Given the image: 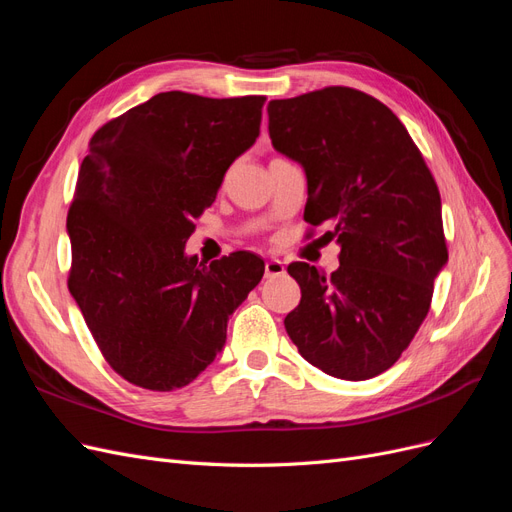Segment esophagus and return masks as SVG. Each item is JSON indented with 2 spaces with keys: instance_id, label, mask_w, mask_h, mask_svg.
Segmentation results:
<instances>
[{
  "instance_id": "obj_1",
  "label": "esophagus",
  "mask_w": 512,
  "mask_h": 512,
  "mask_svg": "<svg viewBox=\"0 0 512 512\" xmlns=\"http://www.w3.org/2000/svg\"><path fill=\"white\" fill-rule=\"evenodd\" d=\"M284 262L282 260H267L265 265V277H277V275H284Z\"/></svg>"
}]
</instances>
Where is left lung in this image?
<instances>
[{"instance_id": "left-lung-1", "label": "left lung", "mask_w": 512, "mask_h": 512, "mask_svg": "<svg viewBox=\"0 0 512 512\" xmlns=\"http://www.w3.org/2000/svg\"><path fill=\"white\" fill-rule=\"evenodd\" d=\"M273 147L307 177V224H327L339 269L288 273L301 303L284 324L301 356L342 380L389 369L414 339L448 260L438 185L404 123L359 89L271 100Z\"/></svg>"}]
</instances>
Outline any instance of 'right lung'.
<instances>
[{"instance_id":"1","label":"right lung","mask_w":512,"mask_h":512,"mask_svg":"<svg viewBox=\"0 0 512 512\" xmlns=\"http://www.w3.org/2000/svg\"><path fill=\"white\" fill-rule=\"evenodd\" d=\"M265 96L164 91L91 136L68 211V288L117 374L175 391L213 363L265 262L185 256L194 220L260 134Z\"/></svg>"}]
</instances>
